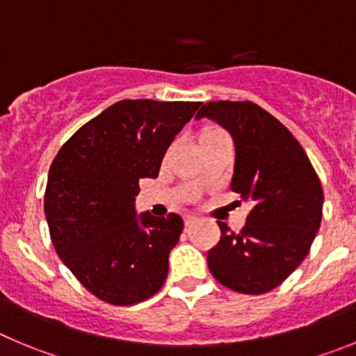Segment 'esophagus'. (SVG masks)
I'll list each match as a JSON object with an SVG mask.
<instances>
[{
    "mask_svg": "<svg viewBox=\"0 0 356 356\" xmlns=\"http://www.w3.org/2000/svg\"><path fill=\"white\" fill-rule=\"evenodd\" d=\"M195 223H197V218H195V216H186V218H184V225H186V228L193 227Z\"/></svg>",
    "mask_w": 356,
    "mask_h": 356,
    "instance_id": "1",
    "label": "esophagus"
}]
</instances>
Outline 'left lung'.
Instances as JSON below:
<instances>
[{"mask_svg":"<svg viewBox=\"0 0 356 356\" xmlns=\"http://www.w3.org/2000/svg\"><path fill=\"white\" fill-rule=\"evenodd\" d=\"M202 118L232 135V191L253 202L241 234L218 223L221 238L207 253L209 270L238 293H267L307 257L323 212L321 182L290 129L257 103L209 102Z\"/></svg>","mask_w":356,"mask_h":356,"instance_id":"obj_1","label":"left lung"}]
</instances>
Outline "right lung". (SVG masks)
<instances>
[{"label": "right lung", "mask_w": 356, "mask_h": 356, "mask_svg": "<svg viewBox=\"0 0 356 356\" xmlns=\"http://www.w3.org/2000/svg\"><path fill=\"white\" fill-rule=\"evenodd\" d=\"M200 105L122 99L73 133L52 161L43 198L52 244L99 300L138 304L165 283L184 223L179 214L137 216L135 197Z\"/></svg>", "instance_id": "obj_1"}]
</instances>
